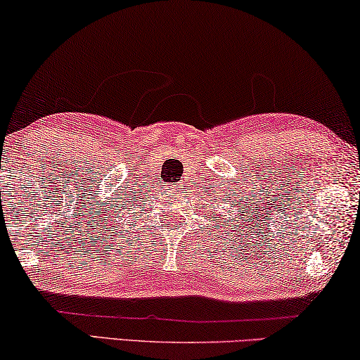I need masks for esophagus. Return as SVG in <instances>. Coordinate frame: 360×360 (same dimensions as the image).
<instances>
[{
	"label": "esophagus",
	"mask_w": 360,
	"mask_h": 360,
	"mask_svg": "<svg viewBox=\"0 0 360 360\" xmlns=\"http://www.w3.org/2000/svg\"><path fill=\"white\" fill-rule=\"evenodd\" d=\"M179 188H180V186H179Z\"/></svg>",
	"instance_id": "1"
}]
</instances>
